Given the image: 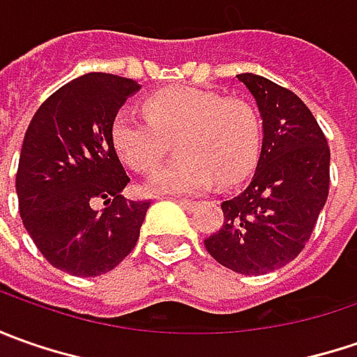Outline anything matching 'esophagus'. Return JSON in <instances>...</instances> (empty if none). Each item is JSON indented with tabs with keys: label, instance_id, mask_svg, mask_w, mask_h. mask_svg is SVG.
I'll return each mask as SVG.
<instances>
[{
	"label": "esophagus",
	"instance_id": "34e87169",
	"mask_svg": "<svg viewBox=\"0 0 357 357\" xmlns=\"http://www.w3.org/2000/svg\"><path fill=\"white\" fill-rule=\"evenodd\" d=\"M176 202H178L183 208H186V211H192V208H197V204H199L197 200H186V199H178Z\"/></svg>",
	"mask_w": 357,
	"mask_h": 357
}]
</instances>
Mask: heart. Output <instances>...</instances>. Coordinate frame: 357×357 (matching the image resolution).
Listing matches in <instances>:
<instances>
[{"label": "heart", "mask_w": 357, "mask_h": 357, "mask_svg": "<svg viewBox=\"0 0 357 357\" xmlns=\"http://www.w3.org/2000/svg\"><path fill=\"white\" fill-rule=\"evenodd\" d=\"M144 115L123 109L113 121V144L132 171L155 169L171 141L178 157L158 167L144 188L153 195H197L230 185L252 169L260 151V117L252 105L213 91L172 87L151 95Z\"/></svg>", "instance_id": "1"}]
</instances>
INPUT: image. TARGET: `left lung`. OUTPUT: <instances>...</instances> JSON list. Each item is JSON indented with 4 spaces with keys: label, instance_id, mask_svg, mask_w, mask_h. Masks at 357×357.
<instances>
[{
    "label": "left lung",
    "instance_id": "obj_1",
    "mask_svg": "<svg viewBox=\"0 0 357 357\" xmlns=\"http://www.w3.org/2000/svg\"><path fill=\"white\" fill-rule=\"evenodd\" d=\"M262 117V151L248 186L225 200V222L204 240L214 260L254 276L304 250L330 188V146L304 101L266 77L240 73Z\"/></svg>",
    "mask_w": 357,
    "mask_h": 357
}]
</instances>
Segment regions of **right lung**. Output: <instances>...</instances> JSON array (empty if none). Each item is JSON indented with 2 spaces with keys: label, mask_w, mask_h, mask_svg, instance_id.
I'll list each match as a JSON object with an SVG mask.
<instances>
[{
  "label": "right lung",
  "mask_w": 357,
  "mask_h": 357,
  "mask_svg": "<svg viewBox=\"0 0 357 357\" xmlns=\"http://www.w3.org/2000/svg\"><path fill=\"white\" fill-rule=\"evenodd\" d=\"M141 89L127 77L87 73L57 89L31 119L15 176L23 227L51 266L101 276L135 248L149 200H127L113 144L119 109ZM105 200L103 211L92 202Z\"/></svg>",
  "instance_id": "add662e5"
}]
</instances>
